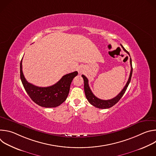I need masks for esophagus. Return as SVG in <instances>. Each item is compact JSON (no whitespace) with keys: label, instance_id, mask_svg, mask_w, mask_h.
<instances>
[{"label":"esophagus","instance_id":"1","mask_svg":"<svg viewBox=\"0 0 156 156\" xmlns=\"http://www.w3.org/2000/svg\"><path fill=\"white\" fill-rule=\"evenodd\" d=\"M78 72H79L80 73H83V70H82L81 69H80L79 70H78Z\"/></svg>","mask_w":156,"mask_h":156}]
</instances>
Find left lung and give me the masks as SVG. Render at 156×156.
Wrapping results in <instances>:
<instances>
[{
	"label": "left lung",
	"mask_w": 156,
	"mask_h": 156,
	"mask_svg": "<svg viewBox=\"0 0 156 156\" xmlns=\"http://www.w3.org/2000/svg\"><path fill=\"white\" fill-rule=\"evenodd\" d=\"M120 45H121L122 48H123V49L129 55V52L126 51V49L123 48V46L122 45V44H120ZM129 57H130V55H129ZM129 62H130V65H131V71H130V74H129V78L128 80V81H127L126 85L125 86V87H123V90H122V91L116 97L114 98L113 99H111L102 100V99H100L98 98L97 97H96L94 95V94L92 93L91 89L90 87V86H89L87 78L84 75H82V77H83V80H84V93H85V95H86V97L88 102H90L91 105H93V106H94L97 108H108L110 107H112L115 104H117L119 101V100L122 98L123 95L125 94V93L126 90V89L128 86V84H129V83L131 81L132 73H133L132 62H131V58H130Z\"/></svg>",
	"instance_id": "left-lung-1"
}]
</instances>
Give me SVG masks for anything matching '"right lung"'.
Returning a JSON list of instances; mask_svg holds the SVG:
<instances>
[{
	"instance_id": "1",
	"label": "right lung",
	"mask_w": 156,
	"mask_h": 156,
	"mask_svg": "<svg viewBox=\"0 0 156 156\" xmlns=\"http://www.w3.org/2000/svg\"><path fill=\"white\" fill-rule=\"evenodd\" d=\"M23 59V58H22ZM22 59L20 62V78L28 96L37 105L46 108L56 107L67 98L70 84L78 72L66 74L55 84L48 87H39L28 83L22 71Z\"/></svg>"
}]
</instances>
